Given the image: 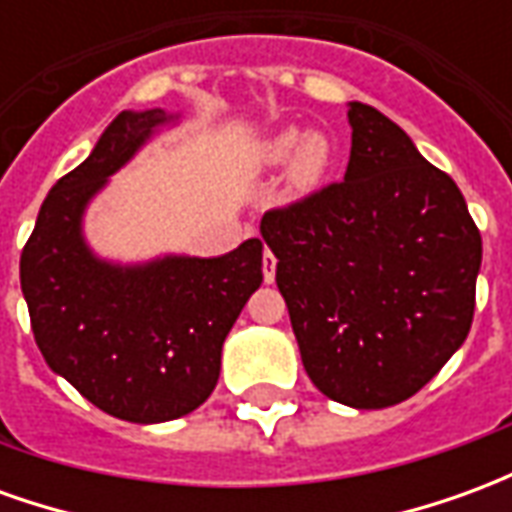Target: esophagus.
<instances>
[{
	"label": "esophagus",
	"instance_id": "1",
	"mask_svg": "<svg viewBox=\"0 0 512 512\" xmlns=\"http://www.w3.org/2000/svg\"><path fill=\"white\" fill-rule=\"evenodd\" d=\"M274 277H277V257L271 255V249H266V252H263V279L271 285Z\"/></svg>",
	"mask_w": 512,
	"mask_h": 512
}]
</instances>
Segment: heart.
Segmentation results:
<instances>
[{"instance_id":"b5f03b06","label":"heart","mask_w":512,"mask_h":512,"mask_svg":"<svg viewBox=\"0 0 512 512\" xmlns=\"http://www.w3.org/2000/svg\"><path fill=\"white\" fill-rule=\"evenodd\" d=\"M334 147L329 136L321 131H310L301 136L296 126L279 128L257 142L252 161L257 169H279L288 164V186L293 194H307L323 180L332 167Z\"/></svg>"}]
</instances>
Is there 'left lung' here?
I'll return each mask as SVG.
<instances>
[{
    "label": "left lung",
    "instance_id": "obj_1",
    "mask_svg": "<svg viewBox=\"0 0 512 512\" xmlns=\"http://www.w3.org/2000/svg\"><path fill=\"white\" fill-rule=\"evenodd\" d=\"M348 123L343 183L268 211L260 235L307 376L370 411L417 395L463 345L483 241L455 180L403 128L359 101Z\"/></svg>",
    "mask_w": 512,
    "mask_h": 512
}]
</instances>
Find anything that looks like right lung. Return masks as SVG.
Listing matches in <instances>:
<instances>
[{
	"mask_svg": "<svg viewBox=\"0 0 512 512\" xmlns=\"http://www.w3.org/2000/svg\"><path fill=\"white\" fill-rule=\"evenodd\" d=\"M180 123L167 109L120 112L93 153L54 183L21 252V293L46 365L93 406L139 425L211 397L222 345L263 282V241L219 257L120 263L95 252L84 213L142 147Z\"/></svg>",
	"mask_w": 512,
	"mask_h": 512,
	"instance_id": "right-lung-1",
	"label": "right lung"
}]
</instances>
